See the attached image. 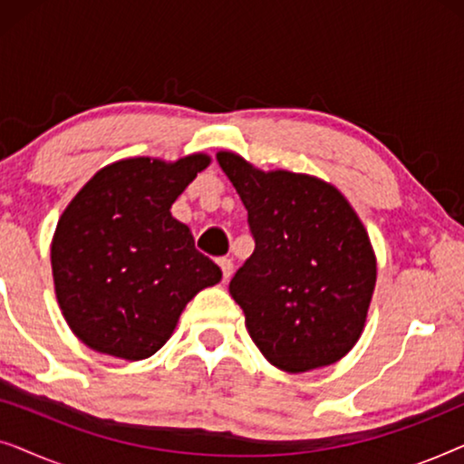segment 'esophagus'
Wrapping results in <instances>:
<instances>
[{"label":"esophagus","mask_w":464,"mask_h":464,"mask_svg":"<svg viewBox=\"0 0 464 464\" xmlns=\"http://www.w3.org/2000/svg\"><path fill=\"white\" fill-rule=\"evenodd\" d=\"M219 268H221V272H224V281H227V278L232 276V270H234V262L230 257H221L219 259Z\"/></svg>","instance_id":"esophagus-1"}]
</instances>
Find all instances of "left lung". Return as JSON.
Instances as JSON below:
<instances>
[{
    "label": "left lung",
    "instance_id": "left-lung-1",
    "mask_svg": "<svg viewBox=\"0 0 464 464\" xmlns=\"http://www.w3.org/2000/svg\"><path fill=\"white\" fill-rule=\"evenodd\" d=\"M218 162L256 238V251L230 281L251 340L289 373L340 361L363 334L376 287V253L363 221L319 177L262 170L234 151H218Z\"/></svg>",
    "mask_w": 464,
    "mask_h": 464
}]
</instances>
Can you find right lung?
I'll return each mask as SVG.
<instances>
[{
	"mask_svg": "<svg viewBox=\"0 0 464 464\" xmlns=\"http://www.w3.org/2000/svg\"><path fill=\"white\" fill-rule=\"evenodd\" d=\"M211 156L124 158L97 170L56 224L50 262L67 325L92 351L141 361L173 335L188 302L221 281L170 207Z\"/></svg>",
	"mask_w": 464,
	"mask_h": 464,
	"instance_id": "add662e5",
	"label": "right lung"
}]
</instances>
